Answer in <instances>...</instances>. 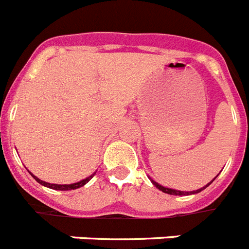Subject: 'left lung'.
<instances>
[{"mask_svg":"<svg viewBox=\"0 0 249 249\" xmlns=\"http://www.w3.org/2000/svg\"><path fill=\"white\" fill-rule=\"evenodd\" d=\"M216 176H218V175H216ZM216 176H215V178H216ZM215 178H214V179L212 180V181H210L209 184H208V185L203 186V188H200V189H197V190H193V191H181V190H175V189L165 188V186L160 185V184H159V182L154 181V180L151 179L150 176H148V179L151 180V182H152V184H154V185L156 186L157 189H159V190L163 191V193H166V194H170V195H180V196H181V195H191V194H197V193H200V191H201V190H204V189L207 188V186H209L210 184H212V182H213L214 180H215Z\"/></svg>","mask_w":249,"mask_h":249,"instance_id":"1","label":"left lung"}]
</instances>
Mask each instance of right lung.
<instances>
[{
	"mask_svg": "<svg viewBox=\"0 0 249 249\" xmlns=\"http://www.w3.org/2000/svg\"><path fill=\"white\" fill-rule=\"evenodd\" d=\"M95 173H97V171H95ZM95 173L94 174H92V175L90 176H88V178H87V179H84V180H80V181H78V182H74V184H50V182H46V181H42V180H40L39 178H36L35 175H33V174H31V175H33V178L34 179L36 180V181L39 182V184H41V185H44V186H46V188H50V189H54V190H74V189H78V188H82V186H84L87 184V182L89 181V180L92 179L93 176L95 175Z\"/></svg>",
	"mask_w": 249,
	"mask_h": 249,
	"instance_id": "right-lung-1",
	"label": "right lung"
}]
</instances>
